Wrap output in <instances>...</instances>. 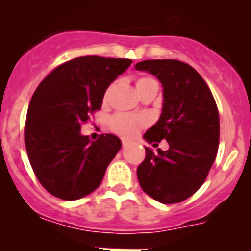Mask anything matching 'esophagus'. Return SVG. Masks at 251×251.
<instances>
[{
  "mask_svg": "<svg viewBox=\"0 0 251 251\" xmlns=\"http://www.w3.org/2000/svg\"><path fill=\"white\" fill-rule=\"evenodd\" d=\"M130 142L129 141H126V139H123V142H122V145H123V147H127L128 145H129Z\"/></svg>",
  "mask_w": 251,
  "mask_h": 251,
  "instance_id": "obj_1",
  "label": "esophagus"
}]
</instances>
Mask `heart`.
<instances>
[{
    "label": "heart",
    "instance_id": "heart-1",
    "mask_svg": "<svg viewBox=\"0 0 251 251\" xmlns=\"http://www.w3.org/2000/svg\"><path fill=\"white\" fill-rule=\"evenodd\" d=\"M136 86L137 90H141L143 88H147V86H158V84L152 77L143 76L139 77L138 80H137ZM108 92H106V95H108ZM146 124H147V119L145 117H142V115L126 114V113H118V114H115L110 119V127H112V129L123 137L136 136L138 130L142 127H145Z\"/></svg>",
    "mask_w": 251,
    "mask_h": 251
}]
</instances>
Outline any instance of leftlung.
Here are the masks:
<instances>
[{"label":"left lung","mask_w":251,"mask_h":251,"mask_svg":"<svg viewBox=\"0 0 251 251\" xmlns=\"http://www.w3.org/2000/svg\"><path fill=\"white\" fill-rule=\"evenodd\" d=\"M134 68L156 76L163 88L159 119L143 138L148 143L166 139L170 146L157 153L146 147L145 161L137 168L139 185L158 202H181L202 186L216 158L220 137L216 103L207 84L188 64L143 60Z\"/></svg>","instance_id":"left-lung-1"}]
</instances>
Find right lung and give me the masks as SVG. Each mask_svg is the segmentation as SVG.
<instances>
[{
    "mask_svg": "<svg viewBox=\"0 0 251 251\" xmlns=\"http://www.w3.org/2000/svg\"><path fill=\"white\" fill-rule=\"evenodd\" d=\"M130 59L81 56L61 64L35 90L27 110L25 145L31 167L51 195L73 201L99 187L122 148L114 134L90 141L81 124L99 110L108 86Z\"/></svg>",
    "mask_w": 251,
    "mask_h": 251,
    "instance_id": "obj_1",
    "label": "right lung"
}]
</instances>
